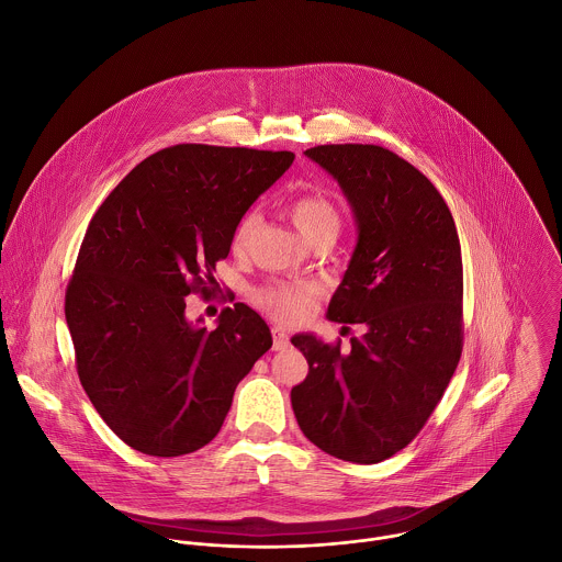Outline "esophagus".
Listing matches in <instances>:
<instances>
[{
    "label": "esophagus",
    "instance_id": "1",
    "mask_svg": "<svg viewBox=\"0 0 562 562\" xmlns=\"http://www.w3.org/2000/svg\"><path fill=\"white\" fill-rule=\"evenodd\" d=\"M272 342H274V351H285L290 347V338L285 334L283 327H272Z\"/></svg>",
    "mask_w": 562,
    "mask_h": 562
}]
</instances>
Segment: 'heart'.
Returning <instances> with one entry per match:
<instances>
[{
    "label": "heart",
    "mask_w": 562,
    "mask_h": 562,
    "mask_svg": "<svg viewBox=\"0 0 562 562\" xmlns=\"http://www.w3.org/2000/svg\"><path fill=\"white\" fill-rule=\"evenodd\" d=\"M288 215L310 244L318 239H336L342 226V211L338 202L325 193H299L288 202ZM257 226L259 213L255 209L246 211L235 224L233 248L244 250L252 241ZM318 296V285L283 279L268 281L252 292V299L259 307L288 321L305 318L316 307Z\"/></svg>",
    "instance_id": "obj_1"
}]
</instances>
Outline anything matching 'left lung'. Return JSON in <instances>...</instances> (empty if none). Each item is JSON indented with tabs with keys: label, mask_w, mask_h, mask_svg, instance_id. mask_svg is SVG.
<instances>
[{
	"label": "left lung",
	"mask_w": 562,
	"mask_h": 562,
	"mask_svg": "<svg viewBox=\"0 0 562 562\" xmlns=\"http://www.w3.org/2000/svg\"><path fill=\"white\" fill-rule=\"evenodd\" d=\"M305 155L340 183L358 222L327 316L367 334L347 351L294 336L310 373L292 387V407L318 449L374 464L416 438L460 362V239L438 189L387 148L329 144Z\"/></svg>",
	"instance_id": "8db88e82"
}]
</instances>
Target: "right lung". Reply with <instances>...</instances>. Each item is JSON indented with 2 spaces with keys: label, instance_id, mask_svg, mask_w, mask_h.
Returning a JSON list of instances; mask_svg holds the SVG:
<instances>
[{
  "label": "right lung",
  "instance_id": "1",
  "mask_svg": "<svg viewBox=\"0 0 562 562\" xmlns=\"http://www.w3.org/2000/svg\"><path fill=\"white\" fill-rule=\"evenodd\" d=\"M294 153L179 144L144 159L89 222L65 292L80 383L133 449L175 458L215 438L237 383L272 347L244 303L217 327L191 325L186 296L209 294L237 220Z\"/></svg>",
  "mask_w": 562,
  "mask_h": 562
}]
</instances>
